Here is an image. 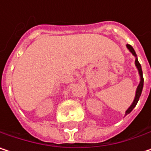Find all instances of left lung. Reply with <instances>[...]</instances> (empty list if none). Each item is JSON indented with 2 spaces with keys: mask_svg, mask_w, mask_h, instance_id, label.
I'll return each mask as SVG.
<instances>
[{
  "mask_svg": "<svg viewBox=\"0 0 151 151\" xmlns=\"http://www.w3.org/2000/svg\"><path fill=\"white\" fill-rule=\"evenodd\" d=\"M127 48H128V50H129V51H130V52L133 54V56L136 58L135 65H136V68H137V70H138V73H139V76H140V83H139V85H138V86H137V88H136L135 99H134V101H133V102H132V104L130 105V106L126 110L125 115L129 114L135 108V106H136V104H137V102H138V101H139V98H140V96H141V94H142V87H143V77H142V66H141V65H140V63H139V61H138V59H137V56H136V51H135L134 48L131 45H127Z\"/></svg>",
  "mask_w": 151,
  "mask_h": 151,
  "instance_id": "left-lung-1",
  "label": "left lung"
}]
</instances>
